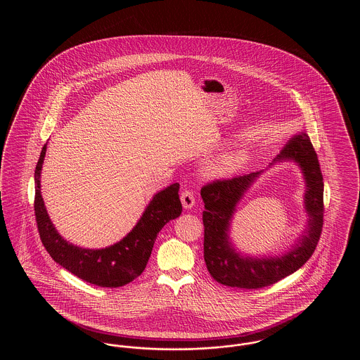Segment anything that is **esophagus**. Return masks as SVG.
I'll return each instance as SVG.
<instances>
[{
  "instance_id": "34e87169",
  "label": "esophagus",
  "mask_w": 360,
  "mask_h": 360,
  "mask_svg": "<svg viewBox=\"0 0 360 360\" xmlns=\"http://www.w3.org/2000/svg\"><path fill=\"white\" fill-rule=\"evenodd\" d=\"M181 201H182V205L185 209H191L195 200H194V194L190 191V190H185L181 193Z\"/></svg>"
}]
</instances>
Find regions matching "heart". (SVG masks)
Listing matches in <instances>:
<instances>
[{"label":"heart","instance_id":"heart-1","mask_svg":"<svg viewBox=\"0 0 360 360\" xmlns=\"http://www.w3.org/2000/svg\"><path fill=\"white\" fill-rule=\"evenodd\" d=\"M244 162H245L244 154L241 151H235V153L225 155L221 159L214 162L210 166L209 172L214 174V175H223V174L235 172L236 169H239Z\"/></svg>","mask_w":360,"mask_h":360}]
</instances>
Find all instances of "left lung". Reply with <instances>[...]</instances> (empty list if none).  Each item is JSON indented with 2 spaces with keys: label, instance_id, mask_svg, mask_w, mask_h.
<instances>
[{
  "label": "left lung",
  "instance_id": "left-lung-1",
  "mask_svg": "<svg viewBox=\"0 0 360 360\" xmlns=\"http://www.w3.org/2000/svg\"><path fill=\"white\" fill-rule=\"evenodd\" d=\"M283 160L295 162L305 176V210L309 221L305 235L282 257H243L235 251L228 236L236 205L260 172L216 179L201 188L205 204L202 212L204 259L207 271L219 283L239 289L266 288L297 271L313 255L324 224V182L319 158L307 134L290 139L273 163Z\"/></svg>",
  "mask_w": 360,
  "mask_h": 360
}]
</instances>
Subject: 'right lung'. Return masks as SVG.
<instances>
[{
  "mask_svg": "<svg viewBox=\"0 0 360 360\" xmlns=\"http://www.w3.org/2000/svg\"><path fill=\"white\" fill-rule=\"evenodd\" d=\"M44 144L34 170V216L39 235L50 257L71 274L101 288H120L141 274L151 257L159 231L182 213L179 184L155 194L134 229L119 243L103 250H86L70 244L51 223L40 193Z\"/></svg>",
  "mask_w": 360,
  "mask_h": 360,
  "instance_id": "add662e5",
  "label": "right lung"
}]
</instances>
